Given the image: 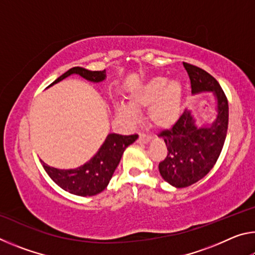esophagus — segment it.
<instances>
[{"mask_svg": "<svg viewBox=\"0 0 255 255\" xmlns=\"http://www.w3.org/2000/svg\"><path fill=\"white\" fill-rule=\"evenodd\" d=\"M138 140H139L140 143H148L150 140V136L146 135V133H139V138H138Z\"/></svg>", "mask_w": 255, "mask_h": 255, "instance_id": "esophagus-1", "label": "esophagus"}]
</instances>
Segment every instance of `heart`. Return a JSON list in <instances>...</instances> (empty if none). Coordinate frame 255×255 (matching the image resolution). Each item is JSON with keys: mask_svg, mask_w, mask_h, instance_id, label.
Returning <instances> with one entry per match:
<instances>
[{"mask_svg": "<svg viewBox=\"0 0 255 255\" xmlns=\"http://www.w3.org/2000/svg\"><path fill=\"white\" fill-rule=\"evenodd\" d=\"M182 103V85L179 81H171L156 76L138 88L130 97V105L137 110L148 109V119L155 127L171 128L178 122ZM133 107V108H134ZM126 103H119L117 112L127 122H135L136 111Z\"/></svg>", "mask_w": 255, "mask_h": 255, "instance_id": "b5f03b06", "label": "heart"}]
</instances>
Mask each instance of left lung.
I'll use <instances>...</instances> for the list:
<instances>
[{
    "instance_id": "left-lung-1",
    "label": "left lung",
    "mask_w": 255,
    "mask_h": 255,
    "mask_svg": "<svg viewBox=\"0 0 255 255\" xmlns=\"http://www.w3.org/2000/svg\"><path fill=\"white\" fill-rule=\"evenodd\" d=\"M193 94L211 91L217 99L216 118L198 126L191 111L185 110L172 128L158 133L167 147L158 164L162 178L175 188H185L209 173L221 155L228 128V101L215 77L202 68L184 63Z\"/></svg>"
}]
</instances>
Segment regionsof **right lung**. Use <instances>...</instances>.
<instances>
[{
	"mask_svg": "<svg viewBox=\"0 0 255 255\" xmlns=\"http://www.w3.org/2000/svg\"><path fill=\"white\" fill-rule=\"evenodd\" d=\"M72 74H79L91 82H101L106 79V70L89 71L83 67H73L60 75L50 85L62 81ZM49 85V86H50ZM138 138L135 135L124 136L119 133H109L98 153L84 165L71 170H59L42 163L45 171L51 180L60 188L76 196H96L107 188L115 170L122 159L123 154L129 145Z\"/></svg>",
	"mask_w": 255,
	"mask_h": 255,
	"instance_id": "add662e5",
	"label": "right lung"
}]
</instances>
